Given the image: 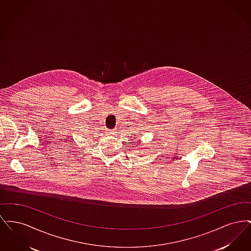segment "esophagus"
<instances>
[{"mask_svg":"<svg viewBox=\"0 0 251 251\" xmlns=\"http://www.w3.org/2000/svg\"><path fill=\"white\" fill-rule=\"evenodd\" d=\"M107 133L108 135H110V136H114L117 133V131H116V130H109Z\"/></svg>","mask_w":251,"mask_h":251,"instance_id":"obj_1","label":"esophagus"}]
</instances>
